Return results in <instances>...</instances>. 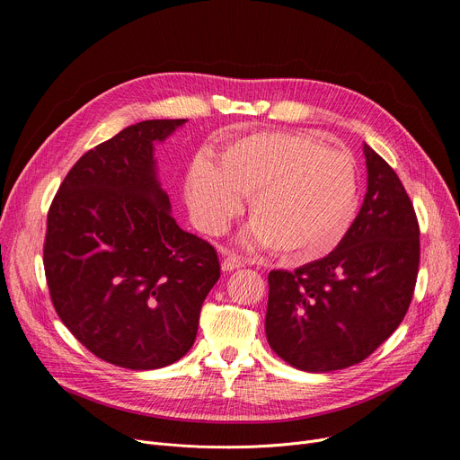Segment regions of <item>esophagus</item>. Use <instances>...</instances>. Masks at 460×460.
I'll use <instances>...</instances> for the list:
<instances>
[{"label":"esophagus","instance_id":"esophagus-1","mask_svg":"<svg viewBox=\"0 0 460 460\" xmlns=\"http://www.w3.org/2000/svg\"><path fill=\"white\" fill-rule=\"evenodd\" d=\"M240 267H244V259L236 255V253H231L227 250H224V261H222V269L226 272H231V270H236Z\"/></svg>","mask_w":460,"mask_h":460}]
</instances>
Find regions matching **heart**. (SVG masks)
<instances>
[{
	"label": "heart",
	"mask_w": 460,
	"mask_h": 460,
	"mask_svg": "<svg viewBox=\"0 0 460 460\" xmlns=\"http://www.w3.org/2000/svg\"><path fill=\"white\" fill-rule=\"evenodd\" d=\"M186 201L199 227L224 231L250 199V244L287 261L330 253L350 231L359 177L350 155L304 134L252 132L231 141L220 164L198 156L186 175Z\"/></svg>",
	"instance_id": "heart-1"
}]
</instances>
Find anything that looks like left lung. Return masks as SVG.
<instances>
[{
  "label": "left lung",
  "mask_w": 460,
  "mask_h": 460,
  "mask_svg": "<svg viewBox=\"0 0 460 460\" xmlns=\"http://www.w3.org/2000/svg\"><path fill=\"white\" fill-rule=\"evenodd\" d=\"M367 193L337 248L295 272L269 274L264 330L272 350L309 373L359 364L402 323L420 269V224L408 193L369 145Z\"/></svg>",
  "instance_id": "1"
}]
</instances>
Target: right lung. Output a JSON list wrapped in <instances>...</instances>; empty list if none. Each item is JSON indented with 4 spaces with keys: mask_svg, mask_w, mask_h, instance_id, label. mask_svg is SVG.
I'll use <instances>...</instances> for the list:
<instances>
[{
    "mask_svg": "<svg viewBox=\"0 0 460 460\" xmlns=\"http://www.w3.org/2000/svg\"><path fill=\"white\" fill-rule=\"evenodd\" d=\"M186 119L141 120L87 151L48 210L44 274L63 324L96 358L147 371L196 341L220 279L207 240L182 231L156 179L155 143Z\"/></svg>",
    "mask_w": 460,
    "mask_h": 460,
    "instance_id": "1",
    "label": "right lung"
}]
</instances>
